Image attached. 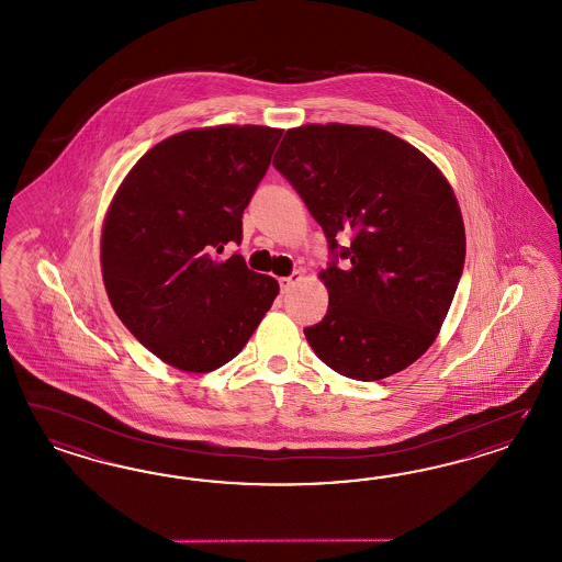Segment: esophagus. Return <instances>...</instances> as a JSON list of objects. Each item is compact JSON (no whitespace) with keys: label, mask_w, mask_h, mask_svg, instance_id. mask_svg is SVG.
Returning <instances> with one entry per match:
<instances>
[{"label":"esophagus","mask_w":562,"mask_h":562,"mask_svg":"<svg viewBox=\"0 0 562 562\" xmlns=\"http://www.w3.org/2000/svg\"><path fill=\"white\" fill-rule=\"evenodd\" d=\"M300 279H302V272L300 271L291 272L290 277H283V279H279L281 291H283V293H288V291H290L291 288H293V285L300 281Z\"/></svg>","instance_id":"esophagus-1"}]
</instances>
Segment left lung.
Instances as JSON below:
<instances>
[{"label":"left lung","instance_id":"obj_1","mask_svg":"<svg viewBox=\"0 0 562 562\" xmlns=\"http://www.w3.org/2000/svg\"><path fill=\"white\" fill-rule=\"evenodd\" d=\"M272 165L328 241V310L304 328L310 347L353 381L405 370L435 344L463 272L453 188L416 146L379 127H293Z\"/></svg>","mask_w":562,"mask_h":562}]
</instances>
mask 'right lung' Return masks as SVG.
<instances>
[{
  "label": "right lung",
  "mask_w": 562,
  "mask_h": 562,
  "mask_svg": "<svg viewBox=\"0 0 562 562\" xmlns=\"http://www.w3.org/2000/svg\"><path fill=\"white\" fill-rule=\"evenodd\" d=\"M283 130H188L153 146L109 206L101 269L127 330L165 363L211 372L234 360L279 283L246 267L241 215Z\"/></svg>",
  "instance_id": "right-lung-1"
}]
</instances>
